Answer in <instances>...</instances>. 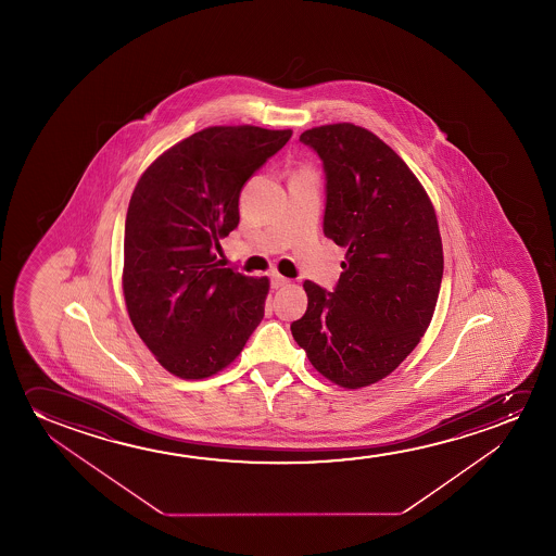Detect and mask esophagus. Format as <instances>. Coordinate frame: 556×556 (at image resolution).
Wrapping results in <instances>:
<instances>
[{
    "label": "esophagus",
    "instance_id": "obj_1",
    "mask_svg": "<svg viewBox=\"0 0 556 556\" xmlns=\"http://www.w3.org/2000/svg\"><path fill=\"white\" fill-rule=\"evenodd\" d=\"M287 285H290L287 277H282V275L279 274L271 275V287H274V289H282V287H287Z\"/></svg>",
    "mask_w": 556,
    "mask_h": 556
}]
</instances>
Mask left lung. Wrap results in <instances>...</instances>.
<instances>
[{
    "instance_id": "obj_1",
    "label": "left lung",
    "mask_w": 556,
    "mask_h": 556,
    "mask_svg": "<svg viewBox=\"0 0 556 556\" xmlns=\"http://www.w3.org/2000/svg\"><path fill=\"white\" fill-rule=\"evenodd\" d=\"M327 173L325 236L345 249L334 292L305 281L290 325L313 368L345 389L383 380L433 319L444 254L434 206L408 165L353 123L300 135Z\"/></svg>"
}]
</instances>
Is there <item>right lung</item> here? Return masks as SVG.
I'll use <instances>...</instances> for the list:
<instances>
[{"mask_svg":"<svg viewBox=\"0 0 556 556\" xmlns=\"http://www.w3.org/2000/svg\"><path fill=\"white\" fill-rule=\"evenodd\" d=\"M292 130L216 125L161 153L130 195L123 296L167 372L203 380L236 361L260 320L267 277L222 267L214 251L239 224V193Z\"/></svg>","mask_w":556,"mask_h":556,"instance_id":"right-lung-1","label":"right lung"}]
</instances>
